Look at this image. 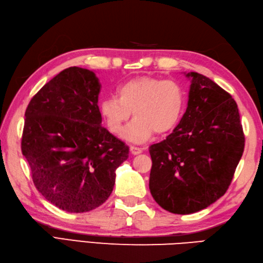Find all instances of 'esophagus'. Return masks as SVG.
Instances as JSON below:
<instances>
[{
	"label": "esophagus",
	"mask_w": 263,
	"mask_h": 263,
	"mask_svg": "<svg viewBox=\"0 0 263 263\" xmlns=\"http://www.w3.org/2000/svg\"><path fill=\"white\" fill-rule=\"evenodd\" d=\"M130 152L133 154V155H139V154L142 153V148H139L136 146H131L130 147Z\"/></svg>",
	"instance_id": "1"
}]
</instances>
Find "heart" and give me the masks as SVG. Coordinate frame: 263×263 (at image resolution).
<instances>
[{"instance_id": "1", "label": "heart", "mask_w": 263, "mask_h": 263, "mask_svg": "<svg viewBox=\"0 0 263 263\" xmlns=\"http://www.w3.org/2000/svg\"><path fill=\"white\" fill-rule=\"evenodd\" d=\"M186 106V92L178 82L138 76L118 85L116 97L104 98L99 102V112L108 130L120 136L133 111L136 118L123 138L143 142L154 132L157 136L172 132L181 121Z\"/></svg>"}]
</instances>
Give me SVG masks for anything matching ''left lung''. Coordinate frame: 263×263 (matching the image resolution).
<instances>
[{"mask_svg": "<svg viewBox=\"0 0 263 263\" xmlns=\"http://www.w3.org/2000/svg\"><path fill=\"white\" fill-rule=\"evenodd\" d=\"M190 80L188 105L165 140L149 147V189L156 203L174 214L206 209L223 196L244 152L236 101L202 74Z\"/></svg>", "mask_w": 263, "mask_h": 263, "instance_id": "8db88e82", "label": "left lung"}]
</instances>
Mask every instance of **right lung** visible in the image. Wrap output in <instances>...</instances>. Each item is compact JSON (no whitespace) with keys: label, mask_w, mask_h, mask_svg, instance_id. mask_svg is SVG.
<instances>
[{"label":"right lung","mask_w":263,"mask_h":263,"mask_svg":"<svg viewBox=\"0 0 263 263\" xmlns=\"http://www.w3.org/2000/svg\"><path fill=\"white\" fill-rule=\"evenodd\" d=\"M100 82L69 67L36 93L25 112L22 152L35 187L57 208L83 213L110 196L128 147L101 126Z\"/></svg>","instance_id":"right-lung-1"}]
</instances>
